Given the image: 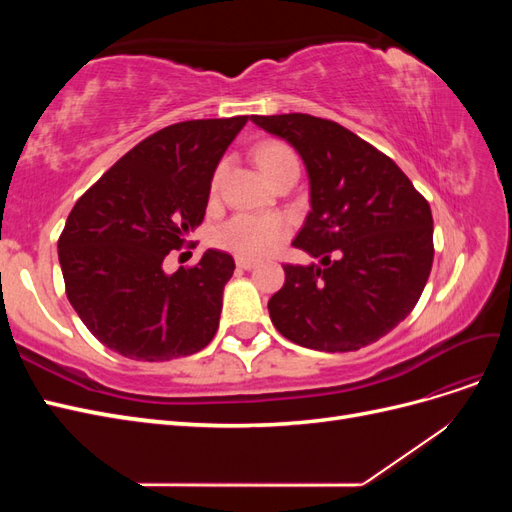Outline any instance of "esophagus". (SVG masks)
Wrapping results in <instances>:
<instances>
[{
  "instance_id": "1",
  "label": "esophagus",
  "mask_w": 512,
  "mask_h": 512,
  "mask_svg": "<svg viewBox=\"0 0 512 512\" xmlns=\"http://www.w3.org/2000/svg\"><path fill=\"white\" fill-rule=\"evenodd\" d=\"M237 267L243 269V271H250V269L256 267V260H252V258H237Z\"/></svg>"
}]
</instances>
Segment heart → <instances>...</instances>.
Returning <instances> with one entry per match:
<instances>
[{
    "instance_id": "b5f03b06",
    "label": "heart",
    "mask_w": 512,
    "mask_h": 512,
    "mask_svg": "<svg viewBox=\"0 0 512 512\" xmlns=\"http://www.w3.org/2000/svg\"><path fill=\"white\" fill-rule=\"evenodd\" d=\"M256 162L267 179H273L280 170L288 166H299L294 151L284 143H265L256 149ZM220 173L213 179V188L218 185ZM288 235V226L277 215H256V213H237L218 226L213 241L222 250L235 254L239 258H256L269 252L273 245L284 241Z\"/></svg>"
}]
</instances>
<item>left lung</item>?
Masks as SVG:
<instances>
[{
	"label": "left lung",
	"mask_w": 512,
	"mask_h": 512,
	"mask_svg": "<svg viewBox=\"0 0 512 512\" xmlns=\"http://www.w3.org/2000/svg\"><path fill=\"white\" fill-rule=\"evenodd\" d=\"M299 153L309 207L292 245L318 262L284 265L269 301L275 329L290 342L348 352L378 342L421 297L433 262L427 200L401 168L335 121L303 113L252 115Z\"/></svg>",
	"instance_id": "left-lung-1"
}]
</instances>
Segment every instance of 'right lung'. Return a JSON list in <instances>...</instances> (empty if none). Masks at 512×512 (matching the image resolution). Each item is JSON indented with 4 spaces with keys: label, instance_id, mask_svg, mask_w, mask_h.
Listing matches in <instances>:
<instances>
[{
    "label": "right lung",
    "instance_id": "add662e5",
    "mask_svg": "<svg viewBox=\"0 0 512 512\" xmlns=\"http://www.w3.org/2000/svg\"><path fill=\"white\" fill-rule=\"evenodd\" d=\"M247 117L168 126L130 149L70 211L57 250L68 301L91 335L134 361L203 350L218 331L235 260L207 250L196 267L164 258L200 226L211 179Z\"/></svg>",
    "mask_w": 512,
    "mask_h": 512
}]
</instances>
